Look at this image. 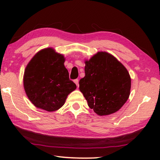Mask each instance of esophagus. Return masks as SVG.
I'll use <instances>...</instances> for the list:
<instances>
[{
	"instance_id": "esophagus-1",
	"label": "esophagus",
	"mask_w": 160,
	"mask_h": 160,
	"mask_svg": "<svg viewBox=\"0 0 160 160\" xmlns=\"http://www.w3.org/2000/svg\"><path fill=\"white\" fill-rule=\"evenodd\" d=\"M74 82H75V84H76L77 86H78V85H79V83H78V79L74 80Z\"/></svg>"
}]
</instances>
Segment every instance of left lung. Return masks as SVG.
<instances>
[{"mask_svg": "<svg viewBox=\"0 0 160 160\" xmlns=\"http://www.w3.org/2000/svg\"><path fill=\"white\" fill-rule=\"evenodd\" d=\"M85 76L79 89L90 109L106 116L117 112L128 100L131 80L128 70L109 53L98 52L85 61Z\"/></svg>", "mask_w": 160, "mask_h": 160, "instance_id": "1", "label": "left lung"}]
</instances>
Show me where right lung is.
<instances>
[{
	"label": "right lung",
	"mask_w": 160,
	"mask_h": 160,
	"mask_svg": "<svg viewBox=\"0 0 160 160\" xmlns=\"http://www.w3.org/2000/svg\"><path fill=\"white\" fill-rule=\"evenodd\" d=\"M64 62V56L52 48L39 51L29 62L24 73V88L36 107L47 112L58 110L76 89Z\"/></svg>",
	"instance_id": "1"
}]
</instances>
